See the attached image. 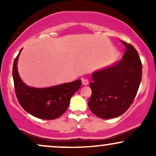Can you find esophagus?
Returning a JSON list of instances; mask_svg holds the SVG:
<instances>
[{
	"label": "esophagus",
	"instance_id": "esophagus-1",
	"mask_svg": "<svg viewBox=\"0 0 156 156\" xmlns=\"http://www.w3.org/2000/svg\"><path fill=\"white\" fill-rule=\"evenodd\" d=\"M82 84L83 86H87L89 84V80L87 79H84V78H82Z\"/></svg>",
	"mask_w": 156,
	"mask_h": 156
}]
</instances>
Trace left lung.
Listing matches in <instances>:
<instances>
[{
  "label": "left lung",
  "mask_w": 156,
  "mask_h": 156,
  "mask_svg": "<svg viewBox=\"0 0 156 156\" xmlns=\"http://www.w3.org/2000/svg\"><path fill=\"white\" fill-rule=\"evenodd\" d=\"M125 48L122 59L92 74V96L89 108L101 119L117 117L133 103L140 85L142 65L136 50L122 41Z\"/></svg>",
  "instance_id": "1"
}]
</instances>
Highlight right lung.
<instances>
[{"label":"right lung","instance_id":"1","mask_svg":"<svg viewBox=\"0 0 156 156\" xmlns=\"http://www.w3.org/2000/svg\"><path fill=\"white\" fill-rule=\"evenodd\" d=\"M13 64L12 76L16 96L26 112L42 119H54L67 111L73 94L81 87V80L53 86L48 88L28 87L23 82L17 70L20 53Z\"/></svg>","mask_w":156,"mask_h":156}]
</instances>
